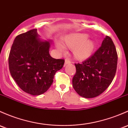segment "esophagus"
<instances>
[{
    "label": "esophagus",
    "mask_w": 128,
    "mask_h": 128,
    "mask_svg": "<svg viewBox=\"0 0 128 128\" xmlns=\"http://www.w3.org/2000/svg\"><path fill=\"white\" fill-rule=\"evenodd\" d=\"M70 60H68V58L66 59V60H65V63H64V64H65V66L67 65V64H70Z\"/></svg>",
    "instance_id": "obj_1"
}]
</instances>
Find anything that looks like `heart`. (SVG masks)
I'll return each mask as SVG.
<instances>
[{"label": "heart", "mask_w": 128, "mask_h": 128, "mask_svg": "<svg viewBox=\"0 0 128 128\" xmlns=\"http://www.w3.org/2000/svg\"><path fill=\"white\" fill-rule=\"evenodd\" d=\"M88 35L85 34H72L62 40L64 46L72 48V53L75 59L83 60L88 59L93 52L95 47L92 40L87 39ZM56 46L60 52H63V47L60 44H56Z\"/></svg>", "instance_id": "heart-1"}]
</instances>
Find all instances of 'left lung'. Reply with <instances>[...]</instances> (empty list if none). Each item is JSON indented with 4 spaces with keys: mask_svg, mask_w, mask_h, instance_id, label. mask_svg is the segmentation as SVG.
<instances>
[{
    "mask_svg": "<svg viewBox=\"0 0 128 128\" xmlns=\"http://www.w3.org/2000/svg\"><path fill=\"white\" fill-rule=\"evenodd\" d=\"M118 56L112 40L106 36L102 45L88 60L75 64L76 73L72 84L76 92L85 98L98 96L114 80L117 68Z\"/></svg>",
    "mask_w": 128,
    "mask_h": 128,
    "instance_id": "obj_1",
    "label": "left lung"
}]
</instances>
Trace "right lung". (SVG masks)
I'll use <instances>...</instances> for the list:
<instances>
[{
    "label": "right lung",
    "mask_w": 128,
    "mask_h": 128,
    "mask_svg": "<svg viewBox=\"0 0 128 128\" xmlns=\"http://www.w3.org/2000/svg\"><path fill=\"white\" fill-rule=\"evenodd\" d=\"M50 41H41L37 29L14 38L9 54V70L19 87L27 93L38 96L46 92L55 73L64 66V60L50 55Z\"/></svg>",
    "instance_id": "obj_1"
}]
</instances>
